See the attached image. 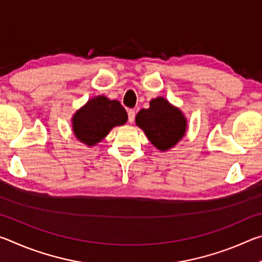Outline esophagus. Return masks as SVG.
<instances>
[{"label": "esophagus", "mask_w": 262, "mask_h": 262, "mask_svg": "<svg viewBox=\"0 0 262 262\" xmlns=\"http://www.w3.org/2000/svg\"><path fill=\"white\" fill-rule=\"evenodd\" d=\"M135 119V110H128V121L133 122Z\"/></svg>", "instance_id": "1"}]
</instances>
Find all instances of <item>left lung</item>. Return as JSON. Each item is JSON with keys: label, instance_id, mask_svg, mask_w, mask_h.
<instances>
[{"label": "left lung", "instance_id": "1", "mask_svg": "<svg viewBox=\"0 0 262 262\" xmlns=\"http://www.w3.org/2000/svg\"><path fill=\"white\" fill-rule=\"evenodd\" d=\"M135 121L161 151L173 148L187 129V120L183 112L163 97L150 100V107L141 110Z\"/></svg>", "mask_w": 262, "mask_h": 262}]
</instances>
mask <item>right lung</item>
Wrapping results in <instances>:
<instances>
[{
	"label": "right lung",
	"mask_w": 262,
	"mask_h": 262,
	"mask_svg": "<svg viewBox=\"0 0 262 262\" xmlns=\"http://www.w3.org/2000/svg\"><path fill=\"white\" fill-rule=\"evenodd\" d=\"M128 115L118 100L97 96L74 114L73 132L82 143L92 147L100 142L115 126L125 125Z\"/></svg>",
	"instance_id": "add662e5"
}]
</instances>
